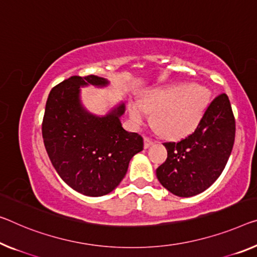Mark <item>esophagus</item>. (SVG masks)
<instances>
[{
	"label": "esophagus",
	"mask_w": 257,
	"mask_h": 257,
	"mask_svg": "<svg viewBox=\"0 0 257 257\" xmlns=\"http://www.w3.org/2000/svg\"><path fill=\"white\" fill-rule=\"evenodd\" d=\"M154 145V141L152 140V139H149L148 137H145L144 138V147L147 149V148H149L151 147V146H153Z\"/></svg>",
	"instance_id": "obj_1"
}]
</instances>
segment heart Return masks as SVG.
<instances>
[{"label":"heart","mask_w":257,"mask_h":257,"mask_svg":"<svg viewBox=\"0 0 257 257\" xmlns=\"http://www.w3.org/2000/svg\"><path fill=\"white\" fill-rule=\"evenodd\" d=\"M209 92L200 85L179 84L154 89L142 98V104L131 102L130 118L134 126L144 125L148 112H154V124L165 137L179 139L197 127L207 108Z\"/></svg>","instance_id":"1"}]
</instances>
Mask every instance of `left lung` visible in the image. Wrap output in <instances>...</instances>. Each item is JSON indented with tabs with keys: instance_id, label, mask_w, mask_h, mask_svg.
Segmentation results:
<instances>
[{
	"instance_id": "obj_1",
	"label": "left lung",
	"mask_w": 257,
	"mask_h": 257,
	"mask_svg": "<svg viewBox=\"0 0 257 257\" xmlns=\"http://www.w3.org/2000/svg\"><path fill=\"white\" fill-rule=\"evenodd\" d=\"M235 137V119L226 94L214 98L195 131L179 142H165L168 159L156 169L157 179L172 194L194 196L223 172Z\"/></svg>"
}]
</instances>
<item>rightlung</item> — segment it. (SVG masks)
Instances as JSON below:
<instances>
[{
  "label": "right lung",
  "mask_w": 257,
  "mask_h": 257,
  "mask_svg": "<svg viewBox=\"0 0 257 257\" xmlns=\"http://www.w3.org/2000/svg\"><path fill=\"white\" fill-rule=\"evenodd\" d=\"M105 87L97 76H73L50 90L42 121L46 151L61 178L87 196H102L115 189L127 172L132 157L144 149L140 134L127 132L120 123L125 104L105 116L84 108L80 87Z\"/></svg>",
  "instance_id": "obj_1"
}]
</instances>
